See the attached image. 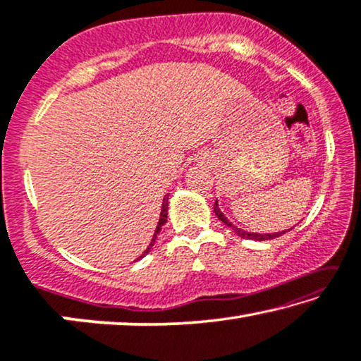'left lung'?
Returning <instances> with one entry per match:
<instances>
[{
	"label": "left lung",
	"mask_w": 361,
	"mask_h": 361,
	"mask_svg": "<svg viewBox=\"0 0 361 361\" xmlns=\"http://www.w3.org/2000/svg\"><path fill=\"white\" fill-rule=\"evenodd\" d=\"M214 212H215V215H217V217H219L220 222H222L224 225H227V227L232 228L236 235L241 236V238H246V240H255V241L274 240V238H277V236H282L283 233H287V232H290V230H292V228H288V230H283V232H277V233H251V232H245V230L238 228V227H236V225H233L232 222H230V220H228L227 217H225L224 212L219 209L217 199H215V204H214Z\"/></svg>",
	"instance_id": "left-lung-1"
}]
</instances>
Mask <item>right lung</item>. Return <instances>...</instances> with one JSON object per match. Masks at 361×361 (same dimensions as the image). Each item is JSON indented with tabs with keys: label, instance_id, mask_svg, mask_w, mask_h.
Here are the masks:
<instances>
[{
	"label": "right lung",
	"instance_id": "add662e5",
	"mask_svg": "<svg viewBox=\"0 0 361 361\" xmlns=\"http://www.w3.org/2000/svg\"><path fill=\"white\" fill-rule=\"evenodd\" d=\"M166 217H169V195H165V196H164V202H162V211H160V219H159V224H157V227H155V232H154L152 240H150V243H149V246H147V250L144 251L142 255L139 256L136 261L141 259V257L146 256L147 252H149L150 250H152V246H154V243H155V240H157V235L160 233V230H162V227H164V225L166 224Z\"/></svg>",
	"mask_w": 361,
	"mask_h": 361
}]
</instances>
